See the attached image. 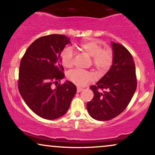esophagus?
<instances>
[{"instance_id": "34e87169", "label": "esophagus", "mask_w": 155, "mask_h": 155, "mask_svg": "<svg viewBox=\"0 0 155 155\" xmlns=\"http://www.w3.org/2000/svg\"><path fill=\"white\" fill-rule=\"evenodd\" d=\"M82 90H83L82 88L79 87H77V88H76V91H77V92H80Z\"/></svg>"}]
</instances>
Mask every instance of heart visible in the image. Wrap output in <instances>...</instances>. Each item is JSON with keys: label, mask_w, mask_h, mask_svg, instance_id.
<instances>
[{"label": "heart", "mask_w": 155, "mask_h": 155, "mask_svg": "<svg viewBox=\"0 0 155 155\" xmlns=\"http://www.w3.org/2000/svg\"><path fill=\"white\" fill-rule=\"evenodd\" d=\"M78 49L91 57V64L99 74L106 73L111 67L114 61V51L110 47H102L96 41L89 40L78 46ZM60 61L65 68H71L74 63V51L71 47H65L60 53ZM92 74L90 71L75 70L68 74V79L74 84L82 87L92 80Z\"/></svg>", "instance_id": "b5f03b06"}]
</instances>
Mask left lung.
I'll return each instance as SVG.
<instances>
[{
  "mask_svg": "<svg viewBox=\"0 0 155 155\" xmlns=\"http://www.w3.org/2000/svg\"><path fill=\"white\" fill-rule=\"evenodd\" d=\"M114 61L104 77L90 89L94 96L87 104L88 113L98 121L120 115L130 102L137 87L136 65L132 54L120 44L112 43Z\"/></svg>",
  "mask_w": 155,
  "mask_h": 155,
  "instance_id": "left-lung-1",
  "label": "left lung"
}]
</instances>
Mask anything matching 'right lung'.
I'll list each match as a JSON object with an SVG mask.
<instances>
[{"label": "right lung", "mask_w": 155, "mask_h": 155, "mask_svg": "<svg viewBox=\"0 0 155 155\" xmlns=\"http://www.w3.org/2000/svg\"><path fill=\"white\" fill-rule=\"evenodd\" d=\"M69 43V38L64 35H44L29 46L21 59L19 93L28 107L46 120L65 114L76 92L71 81L58 83L65 76L60 55Z\"/></svg>", "instance_id": "right-lung-1"}]
</instances>
